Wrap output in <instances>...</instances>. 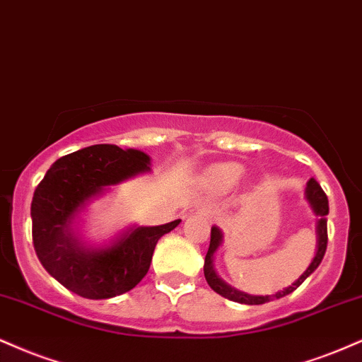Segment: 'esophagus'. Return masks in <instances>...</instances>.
Masks as SVG:
<instances>
[{"label": "esophagus", "mask_w": 362, "mask_h": 362, "mask_svg": "<svg viewBox=\"0 0 362 362\" xmlns=\"http://www.w3.org/2000/svg\"><path fill=\"white\" fill-rule=\"evenodd\" d=\"M199 214H202L203 216H206V218H214V216H215V211L214 210H211V208L210 206H205V208H199Z\"/></svg>", "instance_id": "obj_1"}]
</instances>
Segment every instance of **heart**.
<instances>
[{"label":"heart","instance_id":"b5f03b06","mask_svg":"<svg viewBox=\"0 0 362 362\" xmlns=\"http://www.w3.org/2000/svg\"><path fill=\"white\" fill-rule=\"evenodd\" d=\"M244 173L245 169L242 168L240 164L225 163V164H218L215 165V168H211L210 173H208V177H210V181L214 182L215 186H218V188L228 189L232 188V186H235L237 182L242 180Z\"/></svg>","mask_w":362,"mask_h":362}]
</instances>
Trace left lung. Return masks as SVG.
<instances>
[{
    "mask_svg": "<svg viewBox=\"0 0 362 362\" xmlns=\"http://www.w3.org/2000/svg\"><path fill=\"white\" fill-rule=\"evenodd\" d=\"M305 199L308 202V205H310V208H312L313 214L318 216L317 228H315L317 230V250H315V257L312 259L310 266L303 271V274H301L295 283H291L290 286L283 288V290L276 291L274 295H249V293L237 290V288H233L228 283H225L223 279L216 274L215 266H214L216 250H218V247L222 245V242H223V233L218 227H216V225H214V227H211L210 247H208V252L205 257V266H203L206 283L210 284L211 290L218 293V295H222L223 298L237 301V303H242V305H262V303H267V301L283 298V296L290 295V293L295 291L296 288H298L300 284L303 283L305 279H307L318 266H320L322 259H324L325 250H327V215H329V199H327V194L324 193V189L320 188V185H318L313 177L307 182V188H305Z\"/></svg>",
    "mask_w": 362,
    "mask_h": 362,
    "instance_id": "obj_1",
    "label": "left lung"
}]
</instances>
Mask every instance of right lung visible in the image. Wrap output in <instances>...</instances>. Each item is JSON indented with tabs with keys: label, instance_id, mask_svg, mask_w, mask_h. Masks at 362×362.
<instances>
[{
	"label": "right lung",
	"instance_id": "1",
	"mask_svg": "<svg viewBox=\"0 0 362 362\" xmlns=\"http://www.w3.org/2000/svg\"><path fill=\"white\" fill-rule=\"evenodd\" d=\"M151 173V157L137 148L108 144L64 156L37 186L32 199V235L38 261L62 286L89 300L130 291L151 267L156 244L181 220L144 227L130 225L105 244H91L79 232L96 199L120 185Z\"/></svg>",
	"mask_w": 362,
	"mask_h": 362
}]
</instances>
